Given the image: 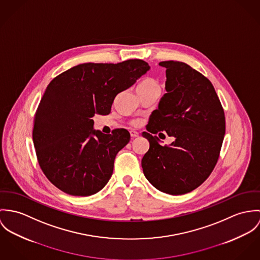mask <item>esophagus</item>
<instances>
[{"label": "esophagus", "instance_id": "1", "mask_svg": "<svg viewBox=\"0 0 260 260\" xmlns=\"http://www.w3.org/2000/svg\"><path fill=\"white\" fill-rule=\"evenodd\" d=\"M129 133H131V137H132L133 139H135V138H138V137H139V133H138V132H136V131H131Z\"/></svg>", "mask_w": 260, "mask_h": 260}]
</instances>
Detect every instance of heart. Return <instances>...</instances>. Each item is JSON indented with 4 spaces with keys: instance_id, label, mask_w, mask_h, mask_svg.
I'll return each instance as SVG.
<instances>
[{
    "instance_id": "1",
    "label": "heart",
    "mask_w": 260,
    "mask_h": 260,
    "mask_svg": "<svg viewBox=\"0 0 260 260\" xmlns=\"http://www.w3.org/2000/svg\"><path fill=\"white\" fill-rule=\"evenodd\" d=\"M154 89H159V86L157 82L151 78H146L138 86V91H150ZM132 124L134 126H138L140 124V120L136 119L132 121Z\"/></svg>"
}]
</instances>
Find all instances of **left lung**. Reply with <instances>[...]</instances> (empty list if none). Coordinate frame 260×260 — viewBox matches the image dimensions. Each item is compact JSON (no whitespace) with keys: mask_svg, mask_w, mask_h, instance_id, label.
<instances>
[{"mask_svg":"<svg viewBox=\"0 0 260 260\" xmlns=\"http://www.w3.org/2000/svg\"><path fill=\"white\" fill-rule=\"evenodd\" d=\"M166 89L149 116L143 137L149 149L142 159L147 180L158 190L179 196L192 191L212 173L225 134L217 93L200 72L182 61L166 60ZM166 131L176 141L161 146L152 134Z\"/></svg>","mask_w":260,"mask_h":260,"instance_id":"1","label":"left lung"}]
</instances>
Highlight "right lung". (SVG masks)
<instances>
[{
  "label": "right lung",
  "mask_w": 260,
  "mask_h": 260,
  "mask_svg": "<svg viewBox=\"0 0 260 260\" xmlns=\"http://www.w3.org/2000/svg\"><path fill=\"white\" fill-rule=\"evenodd\" d=\"M149 70L143 59L81 63L61 73L46 88L34 118L32 142L47 178L74 197L99 192L114 172L116 153L129 133L93 129L92 116L109 115L117 93Z\"/></svg>",
  "instance_id": "obj_1"
}]
</instances>
